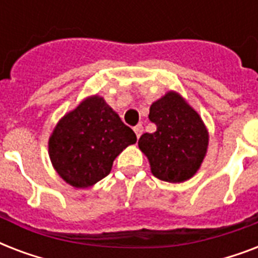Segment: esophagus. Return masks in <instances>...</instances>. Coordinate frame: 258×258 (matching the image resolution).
<instances>
[{
  "label": "esophagus",
  "mask_w": 258,
  "mask_h": 258,
  "mask_svg": "<svg viewBox=\"0 0 258 258\" xmlns=\"http://www.w3.org/2000/svg\"><path fill=\"white\" fill-rule=\"evenodd\" d=\"M134 131H135V134H137V138L139 139L142 134H143V127H142L141 124L135 125V127H134Z\"/></svg>",
  "instance_id": "34e87169"
}]
</instances>
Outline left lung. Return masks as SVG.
Wrapping results in <instances>:
<instances>
[{
    "mask_svg": "<svg viewBox=\"0 0 258 258\" xmlns=\"http://www.w3.org/2000/svg\"><path fill=\"white\" fill-rule=\"evenodd\" d=\"M149 119L157 131L143 134L138 145L149 158L151 172L172 183L191 178L208 150L209 135L200 115L178 93L169 92L153 103Z\"/></svg>",
    "mask_w": 258,
    "mask_h": 258,
    "instance_id": "1",
    "label": "left lung"
}]
</instances>
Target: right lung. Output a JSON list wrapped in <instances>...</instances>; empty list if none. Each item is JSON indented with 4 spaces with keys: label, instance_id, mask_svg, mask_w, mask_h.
<instances>
[{
    "label": "right lung",
    "instance_id": "right-lung-1",
    "mask_svg": "<svg viewBox=\"0 0 258 258\" xmlns=\"http://www.w3.org/2000/svg\"><path fill=\"white\" fill-rule=\"evenodd\" d=\"M137 135L103 97L86 99L56 125L49 157L58 175L75 187H89L112 169L115 158Z\"/></svg>",
    "mask_w": 258,
    "mask_h": 258
}]
</instances>
